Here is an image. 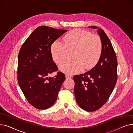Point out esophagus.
<instances>
[{
  "mask_svg": "<svg viewBox=\"0 0 133 133\" xmlns=\"http://www.w3.org/2000/svg\"><path fill=\"white\" fill-rule=\"evenodd\" d=\"M72 77V75H70V74H66V79H68V78H70Z\"/></svg>",
  "mask_w": 133,
  "mask_h": 133,
  "instance_id": "34e87169",
  "label": "esophagus"
}]
</instances>
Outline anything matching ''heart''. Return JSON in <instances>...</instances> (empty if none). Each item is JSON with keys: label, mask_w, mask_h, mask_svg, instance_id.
Returning a JSON list of instances; mask_svg holds the SVG:
<instances>
[{"label": "heart", "mask_w": 133, "mask_h": 133, "mask_svg": "<svg viewBox=\"0 0 133 133\" xmlns=\"http://www.w3.org/2000/svg\"><path fill=\"white\" fill-rule=\"evenodd\" d=\"M68 49H74L72 60L65 61L59 65V69L65 73L72 74L82 68H92L99 60L102 52L100 38L89 32L76 29L67 33L63 38ZM51 52L53 60L60 64L66 58V48L59 40L52 44Z\"/></svg>", "instance_id": "heart-1"}]
</instances>
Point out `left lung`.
<instances>
[{
	"label": "left lung",
	"instance_id": "left-lung-1",
	"mask_svg": "<svg viewBox=\"0 0 133 133\" xmlns=\"http://www.w3.org/2000/svg\"><path fill=\"white\" fill-rule=\"evenodd\" d=\"M98 29L102 42V52L95 66L79 75H74V89L78 105L88 111H94L102 107L108 100L117 81V61L111 42L103 30Z\"/></svg>",
	"mask_w": 133,
	"mask_h": 133
}]
</instances>
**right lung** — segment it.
<instances>
[{
  "label": "right lung",
  "instance_id": "obj_1",
  "mask_svg": "<svg viewBox=\"0 0 133 133\" xmlns=\"http://www.w3.org/2000/svg\"><path fill=\"white\" fill-rule=\"evenodd\" d=\"M41 26L37 27L21 47L18 59V81L26 99L38 109H46L55 103L65 75L58 71L51 52L53 42L67 32Z\"/></svg>",
  "mask_w": 133,
  "mask_h": 133
}]
</instances>
